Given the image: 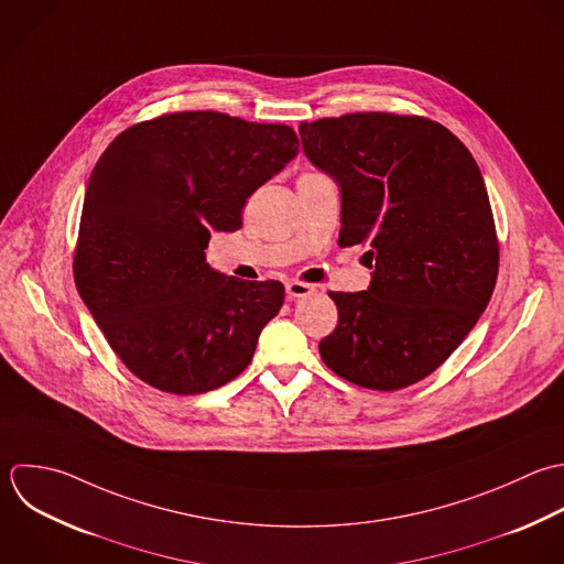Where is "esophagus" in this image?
I'll use <instances>...</instances> for the list:
<instances>
[{"mask_svg": "<svg viewBox=\"0 0 564 564\" xmlns=\"http://www.w3.org/2000/svg\"><path fill=\"white\" fill-rule=\"evenodd\" d=\"M285 292H288L290 299H303V296H310L314 292V285L303 283V281H288Z\"/></svg>", "mask_w": 564, "mask_h": 564, "instance_id": "obj_1", "label": "esophagus"}]
</instances>
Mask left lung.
Listing matches in <instances>:
<instances>
[{"instance_id":"obj_1","label":"left lung","mask_w":564,"mask_h":564,"mask_svg":"<svg viewBox=\"0 0 564 564\" xmlns=\"http://www.w3.org/2000/svg\"><path fill=\"white\" fill-rule=\"evenodd\" d=\"M343 195V248L365 243L371 285L329 292L323 362L373 391L411 387L464 343L497 285L499 237L468 147L415 113L354 111L299 127Z\"/></svg>"}]
</instances>
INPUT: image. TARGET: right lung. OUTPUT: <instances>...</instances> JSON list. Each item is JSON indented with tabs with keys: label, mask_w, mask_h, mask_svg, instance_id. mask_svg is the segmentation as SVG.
Wrapping results in <instances>:
<instances>
[{
	"label": "right lung",
	"mask_w": 564,
	"mask_h": 564,
	"mask_svg": "<svg viewBox=\"0 0 564 564\" xmlns=\"http://www.w3.org/2000/svg\"><path fill=\"white\" fill-rule=\"evenodd\" d=\"M299 153L288 124L173 111L118 133L98 158L78 224L74 281L122 365L149 387L197 395L235 380L279 314V281L206 263L213 230Z\"/></svg>",
	"instance_id": "right-lung-1"
}]
</instances>
